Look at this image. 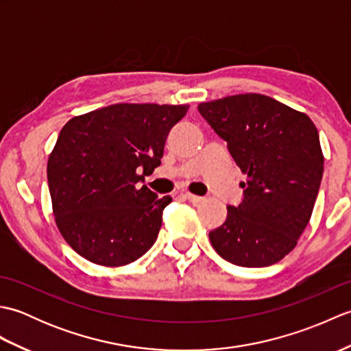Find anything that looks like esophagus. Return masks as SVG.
<instances>
[{"label":"esophagus","instance_id":"esophagus-1","mask_svg":"<svg viewBox=\"0 0 351 351\" xmlns=\"http://www.w3.org/2000/svg\"><path fill=\"white\" fill-rule=\"evenodd\" d=\"M184 197L187 199V200H190L191 204H199V202H202V200H204V197L196 196V195H191V193H184Z\"/></svg>","mask_w":351,"mask_h":351}]
</instances>
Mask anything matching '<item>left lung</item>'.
Returning a JSON list of instances; mask_svg holds the SVG:
<instances>
[{
	"mask_svg": "<svg viewBox=\"0 0 351 351\" xmlns=\"http://www.w3.org/2000/svg\"><path fill=\"white\" fill-rule=\"evenodd\" d=\"M247 176L244 199L210 232L219 255L240 267H268L293 250L309 223L324 156L314 122L259 93L197 106Z\"/></svg>",
	"mask_w": 351,
	"mask_h": 351,
	"instance_id": "left-lung-1",
	"label": "left lung"
}]
</instances>
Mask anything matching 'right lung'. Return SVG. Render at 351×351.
<instances>
[{
	"label": "right lung",
	"instance_id": "add662e5",
	"mask_svg": "<svg viewBox=\"0 0 351 351\" xmlns=\"http://www.w3.org/2000/svg\"><path fill=\"white\" fill-rule=\"evenodd\" d=\"M190 106L114 104L72 117L48 158L52 213L64 241L93 264H131L152 247L170 196L141 185Z\"/></svg>",
	"mask_w": 351,
	"mask_h": 351
}]
</instances>
